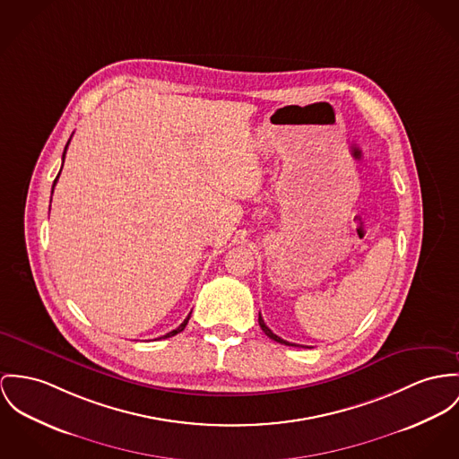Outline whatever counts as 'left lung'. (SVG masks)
Returning <instances> with one entry per match:
<instances>
[{
  "mask_svg": "<svg viewBox=\"0 0 459 459\" xmlns=\"http://www.w3.org/2000/svg\"><path fill=\"white\" fill-rule=\"evenodd\" d=\"M258 325H260V328L265 332V335L267 337H271L273 341H276V342H281V344H286V346H295V344H291V342H286V341H282L281 337H278L276 333H273V330L264 323V319H262V316L258 315Z\"/></svg>",
  "mask_w": 459,
  "mask_h": 459,
  "instance_id": "left-lung-1",
  "label": "left lung"
}]
</instances>
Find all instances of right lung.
<instances>
[{
    "label": "right lung",
    "mask_w": 459,
    "mask_h": 459,
    "mask_svg": "<svg viewBox=\"0 0 459 459\" xmlns=\"http://www.w3.org/2000/svg\"><path fill=\"white\" fill-rule=\"evenodd\" d=\"M66 148H68V144H66ZM66 148H65V153H63V162H65V155H66ZM59 175H61V171H59ZM59 175H57V178H59ZM57 178L54 179V185L57 183ZM54 185H52V192H54ZM188 319H190V315L188 316L185 317V321L178 326L177 330H173V332H169V333H166L164 337H160V339H168V337H173V335H177V333H179L185 326H186V323H188Z\"/></svg>",
    "instance_id": "1"
}]
</instances>
